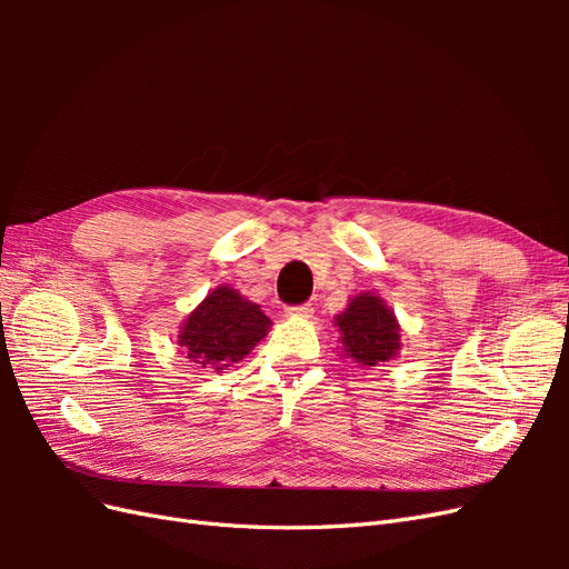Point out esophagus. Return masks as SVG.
Returning <instances> with one entry per match:
<instances>
[{
  "label": "esophagus",
  "instance_id": "esophagus-1",
  "mask_svg": "<svg viewBox=\"0 0 569 569\" xmlns=\"http://www.w3.org/2000/svg\"><path fill=\"white\" fill-rule=\"evenodd\" d=\"M289 318H311V313H313V306L311 303H301V306H289L287 311H284Z\"/></svg>",
  "mask_w": 569,
  "mask_h": 569
}]
</instances>
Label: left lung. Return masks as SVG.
I'll list each match as a JSON object with an SVG mask.
<instances>
[{"label":"left lung","mask_w":569,"mask_h":569,"mask_svg":"<svg viewBox=\"0 0 569 569\" xmlns=\"http://www.w3.org/2000/svg\"><path fill=\"white\" fill-rule=\"evenodd\" d=\"M343 360L360 368L389 363L401 351V325L382 297L360 291L335 316Z\"/></svg>","instance_id":"1"}]
</instances>
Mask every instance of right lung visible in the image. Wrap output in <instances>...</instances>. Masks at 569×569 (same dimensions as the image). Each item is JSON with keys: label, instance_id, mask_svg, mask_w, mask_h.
<instances>
[{"label": "right lung", "instance_id": "add662e5", "mask_svg": "<svg viewBox=\"0 0 569 569\" xmlns=\"http://www.w3.org/2000/svg\"><path fill=\"white\" fill-rule=\"evenodd\" d=\"M270 325L261 306L244 299L234 287L220 284L184 318L178 335L180 353L194 370L222 372L244 360Z\"/></svg>", "mask_w": 569, "mask_h": 569}]
</instances>
